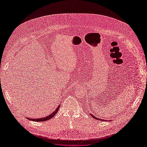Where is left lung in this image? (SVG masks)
<instances>
[{"mask_svg":"<svg viewBox=\"0 0 147 147\" xmlns=\"http://www.w3.org/2000/svg\"><path fill=\"white\" fill-rule=\"evenodd\" d=\"M90 115H91V117H93V118H94V119H96L100 120V121H107V120H105V119H101V118H97V117H95V115H92V114H91V113H90ZM110 121H111V120H110Z\"/></svg>","mask_w":147,"mask_h":147,"instance_id":"1","label":"left lung"}]
</instances>
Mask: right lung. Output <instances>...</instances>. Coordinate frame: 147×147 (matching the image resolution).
<instances>
[{"mask_svg": "<svg viewBox=\"0 0 147 147\" xmlns=\"http://www.w3.org/2000/svg\"><path fill=\"white\" fill-rule=\"evenodd\" d=\"M59 107H60V105H59L58 106H57V107L56 109V110L54 111V112H52L50 115H49L48 116H47L46 117H43V118H27L28 119H30L31 120V121H47V120H48L50 119L51 118H52L53 117L55 116V115L57 113V111L59 110Z\"/></svg>", "mask_w": 147, "mask_h": 147, "instance_id": "add662e5", "label": "right lung"}]
</instances>
